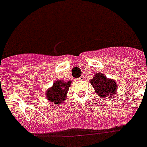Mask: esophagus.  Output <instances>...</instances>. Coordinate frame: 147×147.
<instances>
[{"label":"esophagus","instance_id":"34e87169","mask_svg":"<svg viewBox=\"0 0 147 147\" xmlns=\"http://www.w3.org/2000/svg\"><path fill=\"white\" fill-rule=\"evenodd\" d=\"M84 79V78L82 77V76H81V77L79 78H78V80H80V81H82V80H83Z\"/></svg>","mask_w":147,"mask_h":147}]
</instances>
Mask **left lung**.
<instances>
[{
    "mask_svg": "<svg viewBox=\"0 0 147 147\" xmlns=\"http://www.w3.org/2000/svg\"><path fill=\"white\" fill-rule=\"evenodd\" d=\"M96 94L102 98H111L117 91V84L113 79H109L102 73H95L89 81Z\"/></svg>",
    "mask_w": 147,
    "mask_h": 147,
    "instance_id": "1",
    "label": "left lung"
}]
</instances>
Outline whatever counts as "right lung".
I'll return each mask as SVG.
<instances>
[{
	"label": "right lung",
	"mask_w": 147,
	"mask_h": 147,
	"mask_svg": "<svg viewBox=\"0 0 147 147\" xmlns=\"http://www.w3.org/2000/svg\"><path fill=\"white\" fill-rule=\"evenodd\" d=\"M71 82H63L57 80L53 84V86L47 91V99L55 104H62L65 100Z\"/></svg>",
	"instance_id": "obj_1"
}]
</instances>
